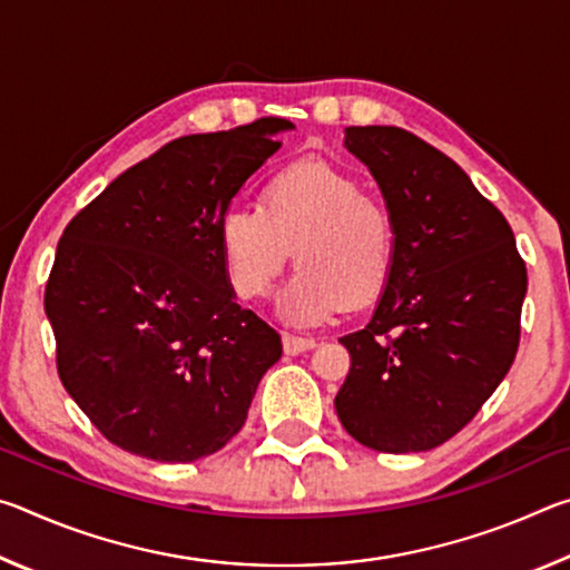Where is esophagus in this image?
I'll list each match as a JSON object with an SVG mask.
<instances>
[{
    "mask_svg": "<svg viewBox=\"0 0 570 570\" xmlns=\"http://www.w3.org/2000/svg\"><path fill=\"white\" fill-rule=\"evenodd\" d=\"M316 346V340L312 336H298V334H284V352L286 354H302Z\"/></svg>",
    "mask_w": 570,
    "mask_h": 570,
    "instance_id": "esophagus-1",
    "label": "esophagus"
}]
</instances>
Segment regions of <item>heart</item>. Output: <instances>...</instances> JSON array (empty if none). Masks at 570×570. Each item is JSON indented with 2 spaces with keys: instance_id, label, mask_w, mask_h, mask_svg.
Here are the masks:
<instances>
[{
  "instance_id": "b5f03b06",
  "label": "heart",
  "mask_w": 570,
  "mask_h": 570,
  "mask_svg": "<svg viewBox=\"0 0 570 570\" xmlns=\"http://www.w3.org/2000/svg\"><path fill=\"white\" fill-rule=\"evenodd\" d=\"M218 238L228 282L246 302L272 294L294 250L298 272L284 298L294 322L372 304L387 288L397 258L390 206L322 160L276 170L258 206L226 210Z\"/></svg>"
}]
</instances>
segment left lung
I'll return each instance as SVG.
<instances>
[{"instance_id":"1","label":"left lung","mask_w":570,"mask_h":570,"mask_svg":"<svg viewBox=\"0 0 570 570\" xmlns=\"http://www.w3.org/2000/svg\"><path fill=\"white\" fill-rule=\"evenodd\" d=\"M397 226V258L370 324L342 336L334 407L380 452L455 438L515 360L528 272L505 216L445 153L394 125L346 128Z\"/></svg>"}]
</instances>
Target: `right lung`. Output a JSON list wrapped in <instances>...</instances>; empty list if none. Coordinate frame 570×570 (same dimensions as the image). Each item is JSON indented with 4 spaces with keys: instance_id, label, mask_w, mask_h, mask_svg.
I'll list each match as a JSON object with an SVG mask.
<instances>
[{
    "instance_id": "obj_1",
    "label": "right lung",
    "mask_w": 570,
    "mask_h": 570,
    "mask_svg": "<svg viewBox=\"0 0 570 570\" xmlns=\"http://www.w3.org/2000/svg\"><path fill=\"white\" fill-rule=\"evenodd\" d=\"M288 128L183 135L67 224L45 286L57 374L112 445L193 462L244 428L282 336L234 302L218 226Z\"/></svg>"
}]
</instances>
